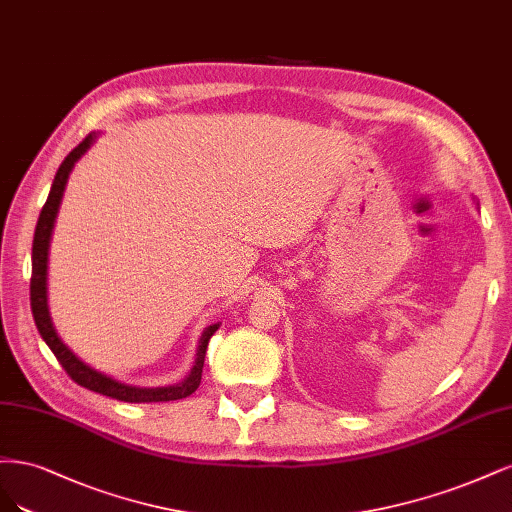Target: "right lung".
<instances>
[{
  "label": "right lung",
  "mask_w": 512,
  "mask_h": 512,
  "mask_svg": "<svg viewBox=\"0 0 512 512\" xmlns=\"http://www.w3.org/2000/svg\"><path fill=\"white\" fill-rule=\"evenodd\" d=\"M93 142V134H89L85 140H82L74 151L63 159V163L57 170V176L53 180L51 193H48V200L42 206L40 219L36 225V234H34V249H31V283H29V300H31V315H34L36 327L40 336L44 338V342L48 344V349L53 351V355L57 357V361L61 364V368L68 372V376L72 378L74 383H78L80 387H85L89 391L108 395V398L121 400V402H172V400H183L187 395H191L197 387L202 383V368H204V357H206V349L208 342L212 338V334L217 332L219 325L214 323L210 327H206V332L200 340V349H197V357H195V366L191 370V374L185 378L183 383L172 385V387H157V389H140V387H129L125 383L114 381V378L97 372L93 368H89L61 342V338L57 336L55 327L51 323V317H48V306H46V259H48V240H51V232H53V223L57 217L59 210V202L61 195L65 189V183H68V176L74 168V163L80 159V155L87 151Z\"/></svg>",
  "instance_id": "right-lung-1"
}]
</instances>
